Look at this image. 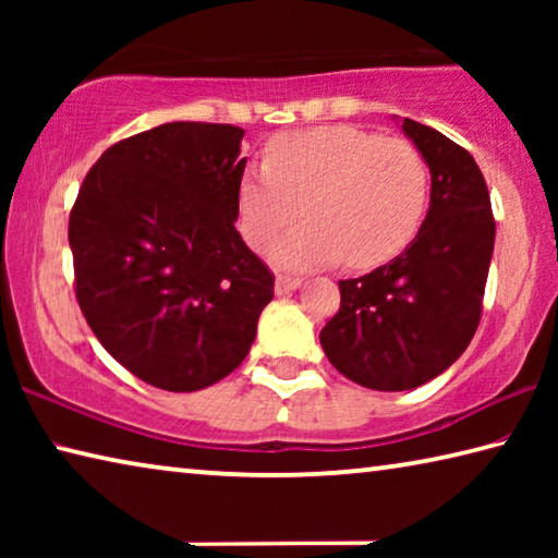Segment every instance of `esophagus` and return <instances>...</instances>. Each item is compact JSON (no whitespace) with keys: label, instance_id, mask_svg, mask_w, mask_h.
<instances>
[{"label":"esophagus","instance_id":"esophagus-1","mask_svg":"<svg viewBox=\"0 0 558 558\" xmlns=\"http://www.w3.org/2000/svg\"><path fill=\"white\" fill-rule=\"evenodd\" d=\"M302 286L300 278H290V276H278L276 278V292L282 295V292H290V290H298Z\"/></svg>","mask_w":558,"mask_h":558}]
</instances>
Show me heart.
I'll return each mask as SVG.
<instances>
[{"mask_svg":"<svg viewBox=\"0 0 558 558\" xmlns=\"http://www.w3.org/2000/svg\"><path fill=\"white\" fill-rule=\"evenodd\" d=\"M239 223L251 248H276L278 266L310 270L344 260L372 268L401 253L428 204V165L403 137L352 125L282 132L266 162L243 169L235 189Z\"/></svg>","mask_w":558,"mask_h":558,"instance_id":"heart-1","label":"heart"}]
</instances>
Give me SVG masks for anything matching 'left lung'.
<instances>
[{
    "label": "left lung",
    "instance_id": "left-lung-1",
    "mask_svg": "<svg viewBox=\"0 0 558 558\" xmlns=\"http://www.w3.org/2000/svg\"><path fill=\"white\" fill-rule=\"evenodd\" d=\"M401 128L430 169L426 221L401 256L339 280L342 302L319 332L335 369L376 391L415 389L465 352L495 248L489 192L472 155L415 120Z\"/></svg>",
    "mask_w": 558,
    "mask_h": 558
}]
</instances>
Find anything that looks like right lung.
<instances>
[{"instance_id": "right-lung-1", "label": "right lung", "mask_w": 558, "mask_h": 558, "mask_svg": "<svg viewBox=\"0 0 558 558\" xmlns=\"http://www.w3.org/2000/svg\"><path fill=\"white\" fill-rule=\"evenodd\" d=\"M243 130L167 122L120 140L69 219L75 298L137 379L199 391L239 366L276 276L235 231Z\"/></svg>"}]
</instances>
